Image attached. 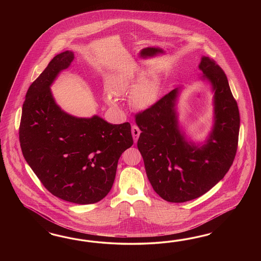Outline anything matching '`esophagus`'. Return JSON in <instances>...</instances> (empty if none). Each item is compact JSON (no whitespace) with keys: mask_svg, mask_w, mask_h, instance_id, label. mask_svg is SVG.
<instances>
[{"mask_svg":"<svg viewBox=\"0 0 261 261\" xmlns=\"http://www.w3.org/2000/svg\"><path fill=\"white\" fill-rule=\"evenodd\" d=\"M140 134H141V130L139 129V127L133 125L132 126V136H133L135 143L138 142V139L140 137Z\"/></svg>","mask_w":261,"mask_h":261,"instance_id":"1","label":"esophagus"}]
</instances>
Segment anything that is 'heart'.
Returning <instances> with one entry per match:
<instances>
[{
  "mask_svg": "<svg viewBox=\"0 0 261 261\" xmlns=\"http://www.w3.org/2000/svg\"><path fill=\"white\" fill-rule=\"evenodd\" d=\"M109 86L112 92L116 95H131L135 107L140 110L150 108L158 98L157 81L145 79L142 71L126 70L117 72L111 77ZM105 100L112 107L119 108V100L111 93L105 95Z\"/></svg>",
  "mask_w": 261,
  "mask_h": 261,
  "instance_id": "obj_1",
  "label": "heart"
}]
</instances>
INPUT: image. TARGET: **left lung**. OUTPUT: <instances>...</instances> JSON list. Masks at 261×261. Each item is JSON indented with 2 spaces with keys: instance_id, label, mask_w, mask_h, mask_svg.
Here are the masks:
<instances>
[{
  "instance_id": "left-lung-1",
  "label": "left lung",
  "mask_w": 261,
  "mask_h": 261,
  "mask_svg": "<svg viewBox=\"0 0 261 261\" xmlns=\"http://www.w3.org/2000/svg\"><path fill=\"white\" fill-rule=\"evenodd\" d=\"M202 80L214 95V125L204 143L188 141L181 131L176 88L150 108L136 115L142 133L138 148L153 190L167 202L182 203L202 196L224 178L236 157L240 118L237 101L220 66L203 56Z\"/></svg>"
}]
</instances>
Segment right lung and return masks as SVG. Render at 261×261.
<instances>
[{"label":"right lung","instance_id":"add662e5","mask_svg":"<svg viewBox=\"0 0 261 261\" xmlns=\"http://www.w3.org/2000/svg\"><path fill=\"white\" fill-rule=\"evenodd\" d=\"M73 58L71 50L55 56L30 86L19 139L27 163L53 195L88 205L109 193L119 157L133 138L129 122L111 124L96 115L77 118L56 104L50 86Z\"/></svg>","mask_w":261,"mask_h":261}]
</instances>
